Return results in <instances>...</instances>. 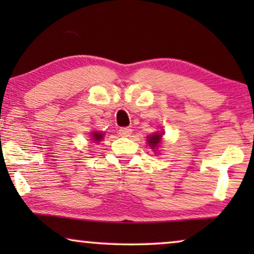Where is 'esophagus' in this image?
Masks as SVG:
<instances>
[{
	"mask_svg": "<svg viewBox=\"0 0 254 254\" xmlns=\"http://www.w3.org/2000/svg\"><path fill=\"white\" fill-rule=\"evenodd\" d=\"M130 134H131V129L129 127H121L119 129L120 136L128 137V136H130Z\"/></svg>",
	"mask_w": 254,
	"mask_h": 254,
	"instance_id": "esophagus-1",
	"label": "esophagus"
}]
</instances>
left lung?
<instances>
[{
    "mask_svg": "<svg viewBox=\"0 0 254 254\" xmlns=\"http://www.w3.org/2000/svg\"><path fill=\"white\" fill-rule=\"evenodd\" d=\"M161 138H162V134L155 133L154 135H150V136H149L148 143L152 149H155V147H157L159 142H161Z\"/></svg>",
    "mask_w": 254,
    "mask_h": 254,
    "instance_id": "8db88e82",
    "label": "left lung"
}]
</instances>
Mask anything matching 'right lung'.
Returning <instances> with one entry per match:
<instances>
[{"label": "right lung", "mask_w": 254, "mask_h": 254, "mask_svg": "<svg viewBox=\"0 0 254 254\" xmlns=\"http://www.w3.org/2000/svg\"><path fill=\"white\" fill-rule=\"evenodd\" d=\"M92 138L95 142H98L103 140V134L102 133H92Z\"/></svg>", "instance_id": "add662e5"}]
</instances>
